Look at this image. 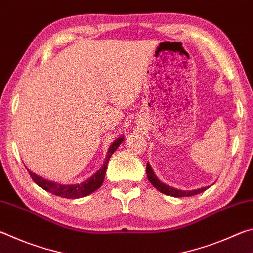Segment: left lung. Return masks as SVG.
I'll return each instance as SVG.
<instances>
[{
	"instance_id": "1",
	"label": "left lung",
	"mask_w": 253,
	"mask_h": 253,
	"mask_svg": "<svg viewBox=\"0 0 253 253\" xmlns=\"http://www.w3.org/2000/svg\"><path fill=\"white\" fill-rule=\"evenodd\" d=\"M146 174H147L149 182L153 184L154 187H156L157 190L161 192V193L174 196V198H187V196H192V195L199 194V193H201V192H204L205 190H208V188L210 187V186L200 187V188H196V190H191V191L177 190V188L169 186V185H168V184H164L162 181H160L156 175L154 174V170L149 163H147V165H146Z\"/></svg>"
}]
</instances>
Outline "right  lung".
<instances>
[{
	"instance_id": "add662e5",
	"label": "right lung",
	"mask_w": 253,
	"mask_h": 253,
	"mask_svg": "<svg viewBox=\"0 0 253 253\" xmlns=\"http://www.w3.org/2000/svg\"><path fill=\"white\" fill-rule=\"evenodd\" d=\"M124 142V136H119L111 143L110 147L108 148V152H107V157L102 164L101 168L97 170L95 174H92L90 177L84 179V182L77 183V184H59L57 182L49 181V179H45L43 177L39 176V175L32 173L31 170L28 169L30 176L32 177L34 183L37 185H39L41 188H43L46 192H50L54 195L61 196V198L66 199H80L84 198L89 194L93 193V192L97 191L99 188L102 183H104L105 175H106V169L107 165H108V162L110 157L115 151L118 148L119 145Z\"/></svg>"
}]
</instances>
